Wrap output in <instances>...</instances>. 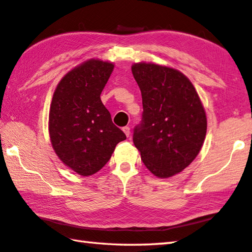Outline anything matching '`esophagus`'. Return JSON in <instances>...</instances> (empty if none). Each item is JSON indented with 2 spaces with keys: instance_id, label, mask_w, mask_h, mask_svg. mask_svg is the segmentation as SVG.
Returning <instances> with one entry per match:
<instances>
[{
  "instance_id": "34e87169",
  "label": "esophagus",
  "mask_w": 252,
  "mask_h": 252,
  "mask_svg": "<svg viewBox=\"0 0 252 252\" xmlns=\"http://www.w3.org/2000/svg\"><path fill=\"white\" fill-rule=\"evenodd\" d=\"M123 131H124V133H125V135L127 136V137H129V135H130V128H129L128 126L123 127Z\"/></svg>"
}]
</instances>
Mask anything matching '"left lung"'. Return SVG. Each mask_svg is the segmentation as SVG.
I'll use <instances>...</instances> for the list:
<instances>
[{
    "instance_id": "obj_1",
    "label": "left lung",
    "mask_w": 252,
    "mask_h": 252,
    "mask_svg": "<svg viewBox=\"0 0 252 252\" xmlns=\"http://www.w3.org/2000/svg\"><path fill=\"white\" fill-rule=\"evenodd\" d=\"M131 72L144 108L134 144L153 175L173 177L200 152L207 133L205 108L192 83L178 69L140 62Z\"/></svg>"
}]
</instances>
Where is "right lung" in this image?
Here are the masks:
<instances>
[{"label":"right lung","instance_id":"1","mask_svg":"<svg viewBox=\"0 0 252 252\" xmlns=\"http://www.w3.org/2000/svg\"><path fill=\"white\" fill-rule=\"evenodd\" d=\"M113 69L110 62H83L64 75L53 94L48 114L53 149L65 166L85 177L103 168L126 139L100 100Z\"/></svg>","mask_w":252,"mask_h":252}]
</instances>
